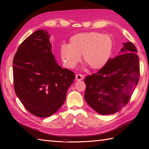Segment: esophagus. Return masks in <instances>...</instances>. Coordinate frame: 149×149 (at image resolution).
Returning a JSON list of instances; mask_svg holds the SVG:
<instances>
[{
    "instance_id": "34e87169",
    "label": "esophagus",
    "mask_w": 149,
    "mask_h": 149,
    "mask_svg": "<svg viewBox=\"0 0 149 149\" xmlns=\"http://www.w3.org/2000/svg\"><path fill=\"white\" fill-rule=\"evenodd\" d=\"M76 81H81L83 80L84 79V76L83 74H77L76 75Z\"/></svg>"
}]
</instances>
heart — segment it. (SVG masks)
I'll return each instance as SVG.
<instances>
[{"label": "heart", "mask_w": 149, "mask_h": 149, "mask_svg": "<svg viewBox=\"0 0 149 149\" xmlns=\"http://www.w3.org/2000/svg\"><path fill=\"white\" fill-rule=\"evenodd\" d=\"M113 42L107 35L92 31L78 33L70 40L69 45L61 47V56L66 66L74 68L80 61L81 55L89 68L100 69L111 56Z\"/></svg>", "instance_id": "b5f03b06"}]
</instances>
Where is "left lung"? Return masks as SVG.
Returning <instances> with one entry per match:
<instances>
[{
	"label": "left lung",
	"mask_w": 149,
	"mask_h": 149,
	"mask_svg": "<svg viewBox=\"0 0 149 149\" xmlns=\"http://www.w3.org/2000/svg\"><path fill=\"white\" fill-rule=\"evenodd\" d=\"M123 45L120 55L109 58L97 73L84 79L85 100L100 114L120 111L129 102L138 84L140 64L137 48L132 42Z\"/></svg>",
	"instance_id": "1"
}]
</instances>
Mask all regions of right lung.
Listing matches in <instances>:
<instances>
[{"mask_svg":"<svg viewBox=\"0 0 149 149\" xmlns=\"http://www.w3.org/2000/svg\"><path fill=\"white\" fill-rule=\"evenodd\" d=\"M48 32L38 30L22 42L13 60L17 97L33 115L47 118L64 103L74 73L58 65L51 51Z\"/></svg>","mask_w":149,"mask_h":149,"instance_id":"add662e5","label":"right lung"}]
</instances>
